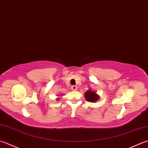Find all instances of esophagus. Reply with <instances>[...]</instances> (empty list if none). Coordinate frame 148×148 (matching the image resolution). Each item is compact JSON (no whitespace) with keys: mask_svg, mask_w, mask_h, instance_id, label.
<instances>
[{"mask_svg":"<svg viewBox=\"0 0 148 148\" xmlns=\"http://www.w3.org/2000/svg\"><path fill=\"white\" fill-rule=\"evenodd\" d=\"M77 86H76V85H72L71 86V89L73 90H76L77 89Z\"/></svg>","mask_w":148,"mask_h":148,"instance_id":"esophagus-1","label":"esophagus"}]
</instances>
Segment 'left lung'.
<instances>
[{
  "mask_svg": "<svg viewBox=\"0 0 148 148\" xmlns=\"http://www.w3.org/2000/svg\"><path fill=\"white\" fill-rule=\"evenodd\" d=\"M85 99L89 102H95L99 99V96L94 92L90 90L85 94Z\"/></svg>",
  "mask_w": 148,
  "mask_h": 148,
  "instance_id": "left-lung-1",
  "label": "left lung"
}]
</instances>
